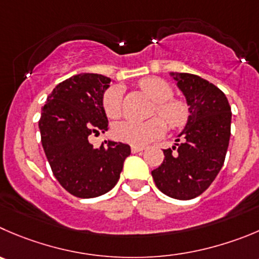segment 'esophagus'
<instances>
[{
  "mask_svg": "<svg viewBox=\"0 0 259 259\" xmlns=\"http://www.w3.org/2000/svg\"><path fill=\"white\" fill-rule=\"evenodd\" d=\"M142 150H145V147L144 146H131V151H132V154H137V152H140V151H142Z\"/></svg>",
  "mask_w": 259,
  "mask_h": 259,
  "instance_id": "34e87169",
  "label": "esophagus"
}]
</instances>
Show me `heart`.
<instances>
[{
	"label": "heart",
	"instance_id": "heart-1",
	"mask_svg": "<svg viewBox=\"0 0 259 259\" xmlns=\"http://www.w3.org/2000/svg\"><path fill=\"white\" fill-rule=\"evenodd\" d=\"M140 88L149 95L155 104L152 118L147 122L125 120L118 123L113 130L115 139L135 146H144L154 140L159 139L165 131V123L171 130L183 127L189 118V108L183 100L173 99L174 90L170 83L159 77H147L140 81ZM103 109L110 119H118L123 110V91L119 86H112L103 94Z\"/></svg>",
	"mask_w": 259,
	"mask_h": 259
}]
</instances>
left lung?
Masks as SVG:
<instances>
[{"instance_id": "left-lung-1", "label": "left lung", "mask_w": 259, "mask_h": 259, "mask_svg": "<svg viewBox=\"0 0 259 259\" xmlns=\"http://www.w3.org/2000/svg\"><path fill=\"white\" fill-rule=\"evenodd\" d=\"M189 105L186 128L164 161L151 171L157 188L177 199L202 194L223 168L230 140L231 109L223 91L192 73H171Z\"/></svg>"}]
</instances>
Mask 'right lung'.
<instances>
[{
  "label": "right lung",
  "mask_w": 259,
  "mask_h": 259,
  "mask_svg": "<svg viewBox=\"0 0 259 259\" xmlns=\"http://www.w3.org/2000/svg\"><path fill=\"white\" fill-rule=\"evenodd\" d=\"M110 78L80 73L62 81L47 98L39 119L41 145L53 176L78 198H93L117 184L131 147L105 141L100 147L89 142L90 135L108 131L103 94Z\"/></svg>",
  "instance_id": "obj_1"
}]
</instances>
